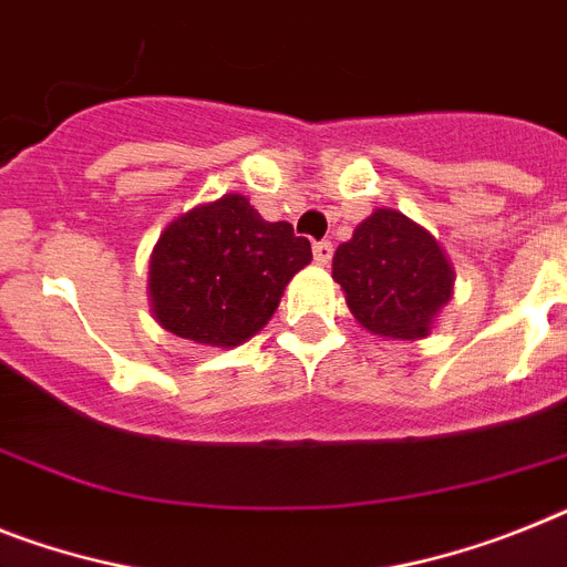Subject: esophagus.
I'll use <instances>...</instances> for the list:
<instances>
[{
    "mask_svg": "<svg viewBox=\"0 0 567 567\" xmlns=\"http://www.w3.org/2000/svg\"><path fill=\"white\" fill-rule=\"evenodd\" d=\"M331 256H334V245H331V241H317V245H313V261H317V265L328 268Z\"/></svg>",
    "mask_w": 567,
    "mask_h": 567,
    "instance_id": "34e87169",
    "label": "esophagus"
}]
</instances>
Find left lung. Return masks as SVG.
<instances>
[{
    "label": "left lung",
    "mask_w": 567,
    "mask_h": 567,
    "mask_svg": "<svg viewBox=\"0 0 567 567\" xmlns=\"http://www.w3.org/2000/svg\"><path fill=\"white\" fill-rule=\"evenodd\" d=\"M334 282L360 328L383 340L430 337L453 299L455 270L441 241L401 210L380 207L334 254Z\"/></svg>",
    "instance_id": "1"
}]
</instances>
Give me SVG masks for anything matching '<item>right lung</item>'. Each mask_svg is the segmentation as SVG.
<instances>
[{
	"label": "right lung",
	"instance_id": "obj_1",
	"mask_svg": "<svg viewBox=\"0 0 567 567\" xmlns=\"http://www.w3.org/2000/svg\"><path fill=\"white\" fill-rule=\"evenodd\" d=\"M308 261L311 245L288 221H265L227 193L173 218L152 247V317L181 340L233 349L268 326Z\"/></svg>",
	"mask_w": 567,
	"mask_h": 567
}]
</instances>
